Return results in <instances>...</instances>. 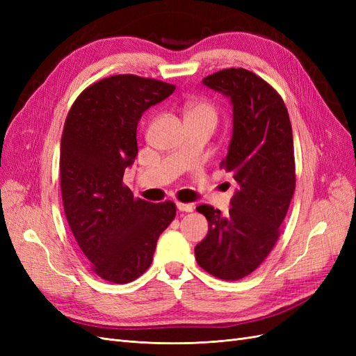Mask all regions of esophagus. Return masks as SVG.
Returning a JSON list of instances; mask_svg holds the SVG:
<instances>
[{"label": "esophagus", "instance_id": "1", "mask_svg": "<svg viewBox=\"0 0 356 356\" xmlns=\"http://www.w3.org/2000/svg\"><path fill=\"white\" fill-rule=\"evenodd\" d=\"M177 208L181 211V212H193V209H195V207L190 203H182V202H178L177 203Z\"/></svg>", "mask_w": 356, "mask_h": 356}]
</instances>
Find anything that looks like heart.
I'll return each instance as SVG.
<instances>
[{
	"instance_id": "1",
	"label": "heart",
	"mask_w": 356,
	"mask_h": 356,
	"mask_svg": "<svg viewBox=\"0 0 356 356\" xmlns=\"http://www.w3.org/2000/svg\"><path fill=\"white\" fill-rule=\"evenodd\" d=\"M187 117L195 118H209V120H217V111H215L213 105L207 101H199L191 104L187 110Z\"/></svg>"
}]
</instances>
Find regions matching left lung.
Segmentation results:
<instances>
[{
  "mask_svg": "<svg viewBox=\"0 0 356 356\" xmlns=\"http://www.w3.org/2000/svg\"><path fill=\"white\" fill-rule=\"evenodd\" d=\"M203 84L233 104V136L220 166L239 190L230 200L229 217L211 204L196 208L209 230L195 254L203 270L238 281L266 260L281 236L296 190L293 127L281 95L252 71L221 70Z\"/></svg>",
  "mask_w": 356,
  "mask_h": 356,
  "instance_id": "8db88e82",
  "label": "left lung"
}]
</instances>
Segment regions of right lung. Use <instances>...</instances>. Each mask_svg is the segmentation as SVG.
<instances>
[{"instance_id": "right-lung-1", "label": "right lung", "mask_w": 356, "mask_h": 356, "mask_svg": "<svg viewBox=\"0 0 356 356\" xmlns=\"http://www.w3.org/2000/svg\"><path fill=\"white\" fill-rule=\"evenodd\" d=\"M175 86L118 74L86 88L74 101L60 141V193L70 229L92 270L113 284L141 276L177 207L152 203L123 184L138 156L136 126Z\"/></svg>"}]
</instances>
